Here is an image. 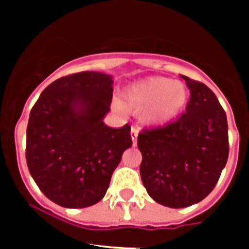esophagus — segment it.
Returning <instances> with one entry per match:
<instances>
[{
	"instance_id": "34e87169",
	"label": "esophagus",
	"mask_w": 249,
	"mask_h": 249,
	"mask_svg": "<svg viewBox=\"0 0 249 249\" xmlns=\"http://www.w3.org/2000/svg\"><path fill=\"white\" fill-rule=\"evenodd\" d=\"M138 128H136V126H133L132 130H130V134H132V140H133V144L137 143V137H138Z\"/></svg>"
}]
</instances>
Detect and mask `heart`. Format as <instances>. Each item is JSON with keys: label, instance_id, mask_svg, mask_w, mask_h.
<instances>
[{"label": "heart", "instance_id": "b5f03b06", "mask_svg": "<svg viewBox=\"0 0 249 249\" xmlns=\"http://www.w3.org/2000/svg\"><path fill=\"white\" fill-rule=\"evenodd\" d=\"M187 98L189 91L182 81L156 76L132 84L123 94V101L115 99L113 103L119 109H141L143 124L160 125L177 116Z\"/></svg>", "mask_w": 249, "mask_h": 249}]
</instances>
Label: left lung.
Wrapping results in <instances>:
<instances>
[{
	"label": "left lung",
	"mask_w": 249,
	"mask_h": 249,
	"mask_svg": "<svg viewBox=\"0 0 249 249\" xmlns=\"http://www.w3.org/2000/svg\"><path fill=\"white\" fill-rule=\"evenodd\" d=\"M190 101L177 120L138 134L140 173L148 195L169 208L201 201L214 189L229 156L228 120L212 90L182 76Z\"/></svg>",
	"instance_id": "left-lung-1"
}]
</instances>
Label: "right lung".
<instances>
[{"instance_id":"add662e5","label":"right lung","mask_w":249,"mask_h":249,"mask_svg":"<svg viewBox=\"0 0 249 249\" xmlns=\"http://www.w3.org/2000/svg\"><path fill=\"white\" fill-rule=\"evenodd\" d=\"M113 77L85 71L60 77L41 93L29 113L25 159L44 195L64 208H86L106 195L130 126L105 124Z\"/></svg>"}]
</instances>
